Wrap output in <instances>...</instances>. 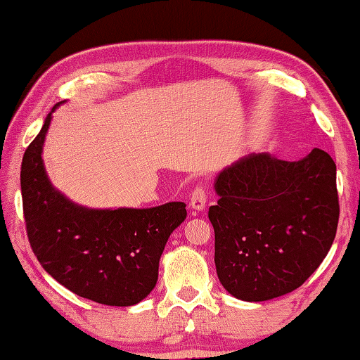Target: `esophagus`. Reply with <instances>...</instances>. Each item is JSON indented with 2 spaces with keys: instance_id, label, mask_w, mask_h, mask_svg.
I'll use <instances>...</instances> for the list:
<instances>
[{
  "instance_id": "1",
  "label": "esophagus",
  "mask_w": 360,
  "mask_h": 360,
  "mask_svg": "<svg viewBox=\"0 0 360 360\" xmlns=\"http://www.w3.org/2000/svg\"><path fill=\"white\" fill-rule=\"evenodd\" d=\"M206 206V191L202 184H198L191 193V208L195 211H203Z\"/></svg>"
}]
</instances>
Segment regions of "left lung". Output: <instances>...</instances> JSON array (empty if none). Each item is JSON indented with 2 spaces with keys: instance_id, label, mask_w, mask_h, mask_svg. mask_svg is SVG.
<instances>
[{
  "instance_id": "obj_1",
  "label": "left lung",
  "mask_w": 360,
  "mask_h": 360,
  "mask_svg": "<svg viewBox=\"0 0 360 360\" xmlns=\"http://www.w3.org/2000/svg\"><path fill=\"white\" fill-rule=\"evenodd\" d=\"M219 281L238 300L265 302L295 290L313 275L337 233V165L314 148L297 162L251 154L214 181Z\"/></svg>"
}]
</instances>
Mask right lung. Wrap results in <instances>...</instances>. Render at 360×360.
<instances>
[{"mask_svg": "<svg viewBox=\"0 0 360 360\" xmlns=\"http://www.w3.org/2000/svg\"><path fill=\"white\" fill-rule=\"evenodd\" d=\"M57 103L22 160L20 186L27 233L36 259L53 279L89 300L131 307L155 288L169 235L184 222L186 203L154 208L92 210L52 186L42 148Z\"/></svg>", "mask_w": 360, "mask_h": 360, "instance_id": "obj_1", "label": "right lung"}]
</instances>
